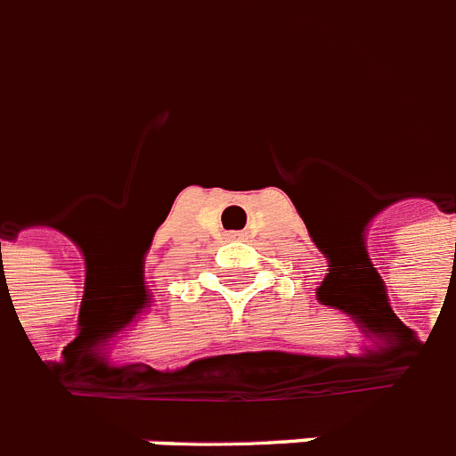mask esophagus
<instances>
[{"instance_id":"obj_1","label":"esophagus","mask_w":456,"mask_h":456,"mask_svg":"<svg viewBox=\"0 0 456 456\" xmlns=\"http://www.w3.org/2000/svg\"><path fill=\"white\" fill-rule=\"evenodd\" d=\"M241 232H232V234H229V239H241Z\"/></svg>"}]
</instances>
